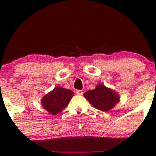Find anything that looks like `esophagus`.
Here are the masks:
<instances>
[{
	"instance_id": "34e87169",
	"label": "esophagus",
	"mask_w": 156,
	"mask_h": 156,
	"mask_svg": "<svg viewBox=\"0 0 156 156\" xmlns=\"http://www.w3.org/2000/svg\"><path fill=\"white\" fill-rule=\"evenodd\" d=\"M76 95H83V91L81 90H77L76 91Z\"/></svg>"
}]
</instances>
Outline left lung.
Here are the masks:
<instances>
[{
    "label": "left lung",
    "instance_id": "obj_1",
    "mask_svg": "<svg viewBox=\"0 0 156 156\" xmlns=\"http://www.w3.org/2000/svg\"><path fill=\"white\" fill-rule=\"evenodd\" d=\"M83 96L93 107L104 112L113 108L120 101V97L117 92L101 83H98L94 90L84 93Z\"/></svg>",
    "mask_w": 156,
    "mask_h": 156
}]
</instances>
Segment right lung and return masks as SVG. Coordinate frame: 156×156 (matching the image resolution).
I'll list each match as a JSON object with an SVG mask.
<instances>
[{
    "label": "right lung",
    "mask_w": 156,
    "mask_h": 156,
    "mask_svg": "<svg viewBox=\"0 0 156 156\" xmlns=\"http://www.w3.org/2000/svg\"><path fill=\"white\" fill-rule=\"evenodd\" d=\"M74 93L69 89L57 86L41 99L43 108L52 115L59 113L63 111L73 98Z\"/></svg>",
    "instance_id": "1"
}]
</instances>
